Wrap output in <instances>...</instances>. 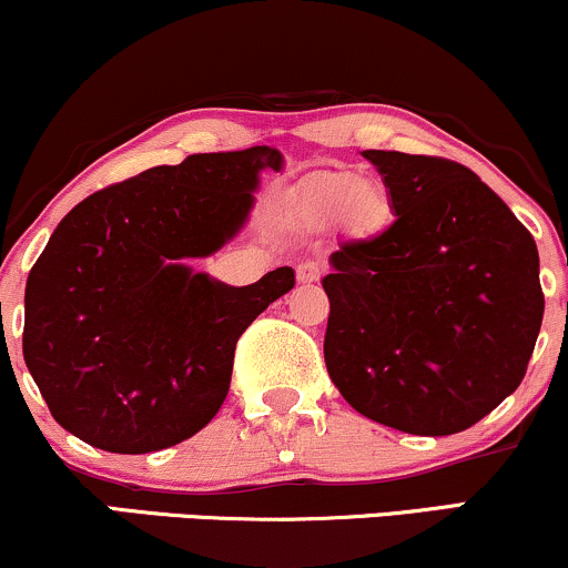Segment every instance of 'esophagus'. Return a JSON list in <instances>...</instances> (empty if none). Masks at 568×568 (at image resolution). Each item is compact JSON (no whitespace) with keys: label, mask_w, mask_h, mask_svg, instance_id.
I'll use <instances>...</instances> for the list:
<instances>
[{"label":"esophagus","mask_w":568,"mask_h":568,"mask_svg":"<svg viewBox=\"0 0 568 568\" xmlns=\"http://www.w3.org/2000/svg\"><path fill=\"white\" fill-rule=\"evenodd\" d=\"M320 275H323V264L312 262V258H306V262L296 266L298 283H314V280H320Z\"/></svg>","instance_id":"34e87169"}]
</instances>
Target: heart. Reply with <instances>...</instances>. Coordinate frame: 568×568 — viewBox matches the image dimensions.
<instances>
[{"instance_id":"heart-1","label":"heart","mask_w":568,"mask_h":568,"mask_svg":"<svg viewBox=\"0 0 568 568\" xmlns=\"http://www.w3.org/2000/svg\"><path fill=\"white\" fill-rule=\"evenodd\" d=\"M386 206L378 182L359 180L352 172L323 174L312 180L298 195V211L310 219H333L346 209L354 219H371Z\"/></svg>"}]
</instances>
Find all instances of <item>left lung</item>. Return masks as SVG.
<instances>
[{"label": "left lung", "instance_id": "8db88e82", "mask_svg": "<svg viewBox=\"0 0 568 568\" xmlns=\"http://www.w3.org/2000/svg\"><path fill=\"white\" fill-rule=\"evenodd\" d=\"M394 222L341 241L325 365L357 413L396 432L449 436L524 381L542 325L535 237L470 169L362 150Z\"/></svg>", "mask_w": 568, "mask_h": 568}]
</instances>
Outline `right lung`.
Listing matches in <instances>:
<instances>
[{"label":"right lung","mask_w":568,"mask_h":568,"mask_svg":"<svg viewBox=\"0 0 568 568\" xmlns=\"http://www.w3.org/2000/svg\"><path fill=\"white\" fill-rule=\"evenodd\" d=\"M266 169H283L280 150L187 155L63 216L26 283L23 357L65 432L142 455L190 439L219 413L237 338L296 275L277 266L235 288L193 258L237 237Z\"/></svg>","instance_id":"obj_1"}]
</instances>
